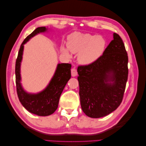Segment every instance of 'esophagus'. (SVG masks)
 Instances as JSON below:
<instances>
[{
  "label": "esophagus",
  "instance_id": "1",
  "mask_svg": "<svg viewBox=\"0 0 146 146\" xmlns=\"http://www.w3.org/2000/svg\"><path fill=\"white\" fill-rule=\"evenodd\" d=\"M71 74L72 77H76V76H77V70L75 68L71 69Z\"/></svg>",
  "mask_w": 146,
  "mask_h": 146
}]
</instances>
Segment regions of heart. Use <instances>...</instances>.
<instances>
[{"instance_id":"1","label":"heart","mask_w":146,"mask_h":146,"mask_svg":"<svg viewBox=\"0 0 146 146\" xmlns=\"http://www.w3.org/2000/svg\"><path fill=\"white\" fill-rule=\"evenodd\" d=\"M107 42L101 36L90 33L76 32L68 38L67 47L73 53H78V60L85 64L94 63L102 55ZM61 51L66 56H69L67 48L62 46Z\"/></svg>"}]
</instances>
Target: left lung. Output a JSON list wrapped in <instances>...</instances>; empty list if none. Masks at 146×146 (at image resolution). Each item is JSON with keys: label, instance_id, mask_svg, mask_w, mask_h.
Instances as JSON below:
<instances>
[{"label": "left lung", "instance_id": "left-lung-1", "mask_svg": "<svg viewBox=\"0 0 146 146\" xmlns=\"http://www.w3.org/2000/svg\"><path fill=\"white\" fill-rule=\"evenodd\" d=\"M79 95L86 116L99 118L108 115L121 104L128 79V55L121 38L113 39L94 63L77 68Z\"/></svg>", "mask_w": 146, "mask_h": 146}]
</instances>
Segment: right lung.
I'll use <instances>...</instances> for the list:
<instances>
[{
  "mask_svg": "<svg viewBox=\"0 0 146 146\" xmlns=\"http://www.w3.org/2000/svg\"><path fill=\"white\" fill-rule=\"evenodd\" d=\"M46 30L45 27H38L24 39L21 45L15 66L16 91L20 102L27 111L40 116L50 115L55 111L58 108L60 96L66 83L71 77V64L61 63L57 66L54 77L46 89L42 91L37 94H29L22 87L20 67L23 58L24 44L31 38Z\"/></svg>",
  "mask_w": 146,
  "mask_h": 146,
  "instance_id": "obj_1",
  "label": "right lung"
}]
</instances>
